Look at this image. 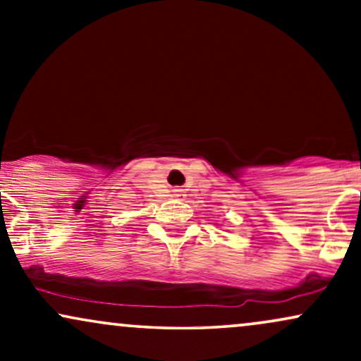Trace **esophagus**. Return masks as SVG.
I'll list each match as a JSON object with an SVG mask.
<instances>
[{
  "instance_id": "esophagus-1",
  "label": "esophagus",
  "mask_w": 361,
  "mask_h": 361,
  "mask_svg": "<svg viewBox=\"0 0 361 361\" xmlns=\"http://www.w3.org/2000/svg\"><path fill=\"white\" fill-rule=\"evenodd\" d=\"M173 192H175V197H185V192L181 188H176V190H173Z\"/></svg>"
}]
</instances>
